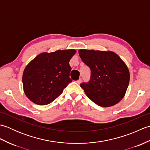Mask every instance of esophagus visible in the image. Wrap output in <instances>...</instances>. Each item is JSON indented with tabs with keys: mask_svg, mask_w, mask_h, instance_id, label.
<instances>
[{
	"mask_svg": "<svg viewBox=\"0 0 150 150\" xmlns=\"http://www.w3.org/2000/svg\"><path fill=\"white\" fill-rule=\"evenodd\" d=\"M81 82H82V79H79L78 81H76V82H77V84H81Z\"/></svg>",
	"mask_w": 150,
	"mask_h": 150,
	"instance_id": "obj_1",
	"label": "esophagus"
}]
</instances>
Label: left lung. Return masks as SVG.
I'll return each instance as SVG.
<instances>
[{"label":"left lung","instance_id":"8db88e82","mask_svg":"<svg viewBox=\"0 0 150 150\" xmlns=\"http://www.w3.org/2000/svg\"><path fill=\"white\" fill-rule=\"evenodd\" d=\"M79 54L91 69L90 81L81 84L87 97L102 107L119 103L129 82V69L125 62L111 51L81 49Z\"/></svg>","mask_w":150,"mask_h":150}]
</instances>
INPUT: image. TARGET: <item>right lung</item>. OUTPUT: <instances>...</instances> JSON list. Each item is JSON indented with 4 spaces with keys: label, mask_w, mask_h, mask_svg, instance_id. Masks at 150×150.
<instances>
[{
    "label": "right lung",
    "mask_w": 150,
    "mask_h": 150,
    "mask_svg": "<svg viewBox=\"0 0 150 150\" xmlns=\"http://www.w3.org/2000/svg\"><path fill=\"white\" fill-rule=\"evenodd\" d=\"M75 53L73 49L44 52L31 60L22 75L26 97L38 105H46L55 100L72 82L69 62Z\"/></svg>",
    "instance_id": "obj_1"
}]
</instances>
